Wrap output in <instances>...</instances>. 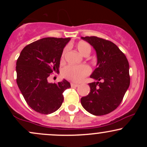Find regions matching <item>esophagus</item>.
<instances>
[{
    "instance_id": "obj_1",
    "label": "esophagus",
    "mask_w": 147,
    "mask_h": 147,
    "mask_svg": "<svg viewBox=\"0 0 147 147\" xmlns=\"http://www.w3.org/2000/svg\"><path fill=\"white\" fill-rule=\"evenodd\" d=\"M70 84H71V87H72V88H76V87H78L79 86L78 84H75V83H71Z\"/></svg>"
}]
</instances>
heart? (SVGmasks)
<instances>
[{
  "label": "heart",
  "mask_w": 147,
  "mask_h": 147,
  "mask_svg": "<svg viewBox=\"0 0 147 147\" xmlns=\"http://www.w3.org/2000/svg\"><path fill=\"white\" fill-rule=\"evenodd\" d=\"M77 49L84 56H88L90 55L91 52L90 45L85 41H79L76 45ZM67 52V48H65L62 52L61 60L63 61L64 57ZM90 72V68L87 65H68L63 68L61 71V75L64 78L68 80L72 81L73 82H82L83 79L88 76Z\"/></svg>",
  "instance_id": "1"
}]
</instances>
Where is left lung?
Here are the masks:
<instances>
[{
    "label": "left lung",
    "instance_id": "8db88e82",
    "mask_svg": "<svg viewBox=\"0 0 147 147\" xmlns=\"http://www.w3.org/2000/svg\"><path fill=\"white\" fill-rule=\"evenodd\" d=\"M97 52V68L90 75L97 82L88 84L90 92L82 97L85 110L94 115H104L115 110L130 85L129 64L115 43L97 36L82 37Z\"/></svg>",
    "mask_w": 147,
    "mask_h": 147
}]
</instances>
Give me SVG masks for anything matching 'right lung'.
Instances as JSON below:
<instances>
[{"instance_id": "obj_1", "label": "right lung", "mask_w": 147, "mask_h": 147, "mask_svg": "<svg viewBox=\"0 0 147 147\" xmlns=\"http://www.w3.org/2000/svg\"><path fill=\"white\" fill-rule=\"evenodd\" d=\"M70 38L47 37L26 45L16 61V83L30 108L48 115L55 112L63 102V92L70 88L65 79L49 83L48 77L59 72L60 59Z\"/></svg>"}]
</instances>
